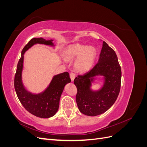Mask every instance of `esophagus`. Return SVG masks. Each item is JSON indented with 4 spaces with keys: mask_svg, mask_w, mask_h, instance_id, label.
Returning <instances> with one entry per match:
<instances>
[{
    "mask_svg": "<svg viewBox=\"0 0 147 147\" xmlns=\"http://www.w3.org/2000/svg\"><path fill=\"white\" fill-rule=\"evenodd\" d=\"M75 77H76V74H75V73L71 72L70 74V79H71V80H72V81H74V80L75 79Z\"/></svg>",
    "mask_w": 147,
    "mask_h": 147,
    "instance_id": "34e87169",
    "label": "esophagus"
}]
</instances>
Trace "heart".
I'll list each match as a JSON object with an SVG mask.
<instances>
[{
  "label": "heart",
  "instance_id": "b5f03b06",
  "mask_svg": "<svg viewBox=\"0 0 147 147\" xmlns=\"http://www.w3.org/2000/svg\"><path fill=\"white\" fill-rule=\"evenodd\" d=\"M96 53L94 47L75 43L69 45L65 49L64 55L65 59L67 61L78 59L76 63L77 69L81 72H85L92 67Z\"/></svg>",
  "mask_w": 147,
  "mask_h": 147
}]
</instances>
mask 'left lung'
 <instances>
[{
    "label": "left lung",
    "instance_id": "obj_1",
    "mask_svg": "<svg viewBox=\"0 0 147 147\" xmlns=\"http://www.w3.org/2000/svg\"><path fill=\"white\" fill-rule=\"evenodd\" d=\"M98 75L105 77L104 86L99 91H92L90 87L93 77ZM121 80V70L116 53L104 41L97 64L74 80L77 88L76 102L80 112L94 117L108 110L118 96Z\"/></svg>",
    "mask_w": 147,
    "mask_h": 147
}]
</instances>
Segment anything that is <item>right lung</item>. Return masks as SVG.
I'll list each match as a JSON object with an SVG mask.
<instances>
[{"label": "right lung", "mask_w": 147, "mask_h": 147, "mask_svg": "<svg viewBox=\"0 0 147 147\" xmlns=\"http://www.w3.org/2000/svg\"><path fill=\"white\" fill-rule=\"evenodd\" d=\"M36 43L53 46L52 40L34 38L30 40L21 51V56L17 65L14 85L18 97L25 109L35 116L42 118L51 117L56 114L59 106L60 97L65 84L71 82L68 72L56 75L53 78L46 90L38 94L28 92L22 83L24 54L29 48Z\"/></svg>", "instance_id": "1"}]
</instances>
